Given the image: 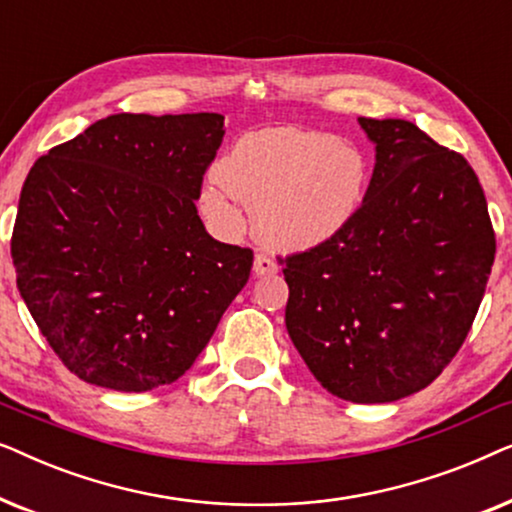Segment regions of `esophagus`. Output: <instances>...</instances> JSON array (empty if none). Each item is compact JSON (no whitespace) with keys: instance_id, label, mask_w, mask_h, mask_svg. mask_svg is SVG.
Instances as JSON below:
<instances>
[{"instance_id":"esophagus-1","label":"esophagus","mask_w":512,"mask_h":512,"mask_svg":"<svg viewBox=\"0 0 512 512\" xmlns=\"http://www.w3.org/2000/svg\"><path fill=\"white\" fill-rule=\"evenodd\" d=\"M279 268H277V263L272 261L270 256H265V254H256V258H254V272L258 277H265V275H275Z\"/></svg>"}]
</instances>
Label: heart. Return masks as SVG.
<instances>
[{
  "label": "heart",
  "mask_w": 512,
  "mask_h": 512,
  "mask_svg": "<svg viewBox=\"0 0 512 512\" xmlns=\"http://www.w3.org/2000/svg\"><path fill=\"white\" fill-rule=\"evenodd\" d=\"M205 181L200 209L216 228L240 233L244 207L256 235L284 251L331 242L356 219L370 184V163L335 135L303 128L247 132Z\"/></svg>",
  "instance_id": "obj_1"
}]
</instances>
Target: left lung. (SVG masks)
Returning <instances> with one entry per match:
<instances>
[{"mask_svg":"<svg viewBox=\"0 0 512 512\" xmlns=\"http://www.w3.org/2000/svg\"><path fill=\"white\" fill-rule=\"evenodd\" d=\"M375 170L356 219L279 258L286 331L333 396L391 403L429 387L471 331L496 237L473 167L401 118H359Z\"/></svg>","mask_w":512,"mask_h":512,"instance_id":"obj_1","label":"left lung"}]
</instances>
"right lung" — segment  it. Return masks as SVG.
I'll list each match as a JSON object with an SVG mask.
<instances>
[{"label":"right lung","instance_id":"add662e5","mask_svg":"<svg viewBox=\"0 0 512 512\" xmlns=\"http://www.w3.org/2000/svg\"><path fill=\"white\" fill-rule=\"evenodd\" d=\"M221 114H114L27 174L11 256L18 291L83 382L179 380L247 284L254 251L216 242L195 200Z\"/></svg>","mask_w":512,"mask_h":512}]
</instances>
